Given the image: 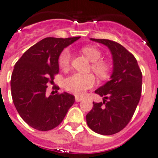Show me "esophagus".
I'll use <instances>...</instances> for the list:
<instances>
[{
	"label": "esophagus",
	"mask_w": 158,
	"mask_h": 158,
	"mask_svg": "<svg viewBox=\"0 0 158 158\" xmlns=\"http://www.w3.org/2000/svg\"><path fill=\"white\" fill-rule=\"evenodd\" d=\"M75 99H76V102H80V101L83 100V98H82V97H79V96H76V97H75Z\"/></svg>",
	"instance_id": "obj_1"
}]
</instances>
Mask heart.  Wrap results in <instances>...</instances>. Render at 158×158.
I'll return each instance as SVG.
<instances>
[{"label":"heart","mask_w":158,"mask_h":158,"mask_svg":"<svg viewBox=\"0 0 158 158\" xmlns=\"http://www.w3.org/2000/svg\"><path fill=\"white\" fill-rule=\"evenodd\" d=\"M82 52L90 62H92V70L99 78H106L110 72V65L105 61L100 60L102 53L94 46H85L82 48ZM72 54L69 49L65 48L59 56V65L63 69H66L70 66ZM96 79L93 74H82L74 73L68 76L64 80V86L65 89L76 95H83L89 89L95 85Z\"/></svg>","instance_id":"obj_1"}]
</instances>
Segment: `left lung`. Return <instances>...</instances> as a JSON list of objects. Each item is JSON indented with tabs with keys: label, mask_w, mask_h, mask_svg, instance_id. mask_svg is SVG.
I'll list each match as a JSON object with an SVG mask.
<instances>
[{
	"label": "left lung",
	"mask_w": 158,
	"mask_h": 158,
	"mask_svg": "<svg viewBox=\"0 0 158 158\" xmlns=\"http://www.w3.org/2000/svg\"><path fill=\"white\" fill-rule=\"evenodd\" d=\"M90 40L108 47L113 58V73L110 80L95 91L103 96V101L93 102L86 122L94 132L112 135L122 131L135 112L141 96L142 73L137 59L123 45L108 39Z\"/></svg>",
	"instance_id": "8db88e82"
}]
</instances>
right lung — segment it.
<instances>
[{
  "label": "right lung",
  "instance_id": "right-lung-1",
  "mask_svg": "<svg viewBox=\"0 0 158 158\" xmlns=\"http://www.w3.org/2000/svg\"><path fill=\"white\" fill-rule=\"evenodd\" d=\"M79 38H44L28 48L15 64L10 79L12 99L21 117L31 127L41 131L54 129L74 103L73 95L63 93L48 96L46 89L59 73L62 50Z\"/></svg>",
  "mask_w": 158,
  "mask_h": 158
}]
</instances>
